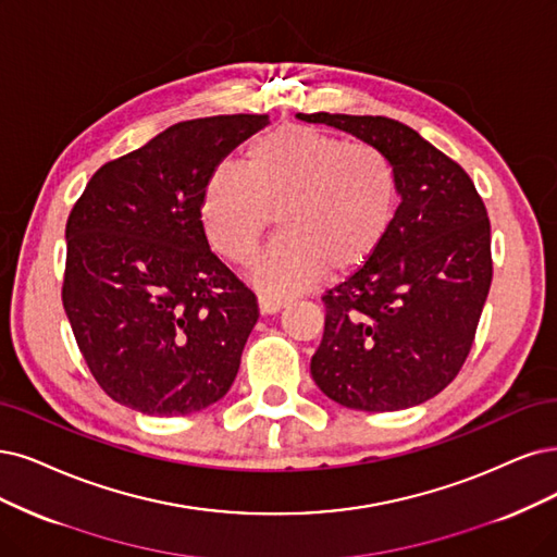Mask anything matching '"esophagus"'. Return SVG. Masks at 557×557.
I'll list each match as a JSON object with an SVG mask.
<instances>
[{
    "mask_svg": "<svg viewBox=\"0 0 557 557\" xmlns=\"http://www.w3.org/2000/svg\"><path fill=\"white\" fill-rule=\"evenodd\" d=\"M282 300L280 298H271V296H259V312L261 314H275L282 310Z\"/></svg>",
    "mask_w": 557,
    "mask_h": 557,
    "instance_id": "obj_1",
    "label": "esophagus"
}]
</instances>
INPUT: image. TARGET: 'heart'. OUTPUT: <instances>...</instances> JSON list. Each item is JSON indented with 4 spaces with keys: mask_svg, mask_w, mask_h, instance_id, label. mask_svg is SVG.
<instances>
[{
    "mask_svg": "<svg viewBox=\"0 0 557 557\" xmlns=\"http://www.w3.org/2000/svg\"><path fill=\"white\" fill-rule=\"evenodd\" d=\"M399 209L395 162L369 144L310 126H282L250 141L245 168L218 164L201 195L211 247L247 263L277 215L282 236L257 261L259 289L282 298L372 261Z\"/></svg>",
    "mask_w": 557,
    "mask_h": 557,
    "instance_id": "obj_1",
    "label": "heart"
}]
</instances>
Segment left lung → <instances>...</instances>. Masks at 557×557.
<instances>
[{
    "label": "left lung",
    "instance_id": "8db88e82",
    "mask_svg": "<svg viewBox=\"0 0 557 557\" xmlns=\"http://www.w3.org/2000/svg\"><path fill=\"white\" fill-rule=\"evenodd\" d=\"M395 162L401 203L379 255L321 298L310 372L333 401L383 413L436 397L459 374L493 277L491 224L461 164L387 116L298 114Z\"/></svg>",
    "mask_w": 557,
    "mask_h": 557
}]
</instances>
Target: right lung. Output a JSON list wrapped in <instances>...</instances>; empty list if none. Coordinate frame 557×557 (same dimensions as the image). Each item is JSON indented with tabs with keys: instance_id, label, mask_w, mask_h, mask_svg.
I'll list each match as a JSON object with an SVG mask.
<instances>
[{
	"instance_id": "add662e5",
	"label": "right lung",
	"mask_w": 557,
	"mask_h": 557,
	"mask_svg": "<svg viewBox=\"0 0 557 557\" xmlns=\"http://www.w3.org/2000/svg\"><path fill=\"white\" fill-rule=\"evenodd\" d=\"M268 114L181 121L91 176L66 222L61 300L106 395L144 416L222 399L259 319L255 294L209 247L211 172Z\"/></svg>"
}]
</instances>
